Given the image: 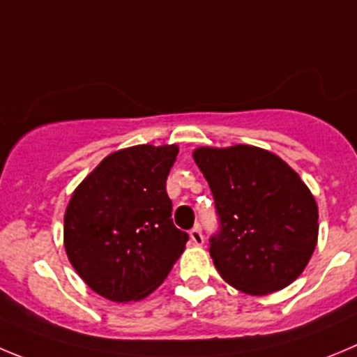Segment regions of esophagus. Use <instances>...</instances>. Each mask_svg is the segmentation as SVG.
<instances>
[{
  "mask_svg": "<svg viewBox=\"0 0 357 357\" xmlns=\"http://www.w3.org/2000/svg\"><path fill=\"white\" fill-rule=\"evenodd\" d=\"M190 241L194 243V245H197V246H201L202 243H204V236H202L201 229L195 227V229H192V231H190Z\"/></svg>",
  "mask_w": 357,
  "mask_h": 357,
  "instance_id": "esophagus-1",
  "label": "esophagus"
}]
</instances>
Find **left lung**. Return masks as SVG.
<instances>
[{"label":"left lung","instance_id":"left-lung-1","mask_svg":"<svg viewBox=\"0 0 357 357\" xmlns=\"http://www.w3.org/2000/svg\"><path fill=\"white\" fill-rule=\"evenodd\" d=\"M194 160L220 215L209 255L238 291L266 296L291 285L308 264L319 238L314 195L287 162L268 149L201 146Z\"/></svg>","mask_w":357,"mask_h":357}]
</instances>
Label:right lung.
<instances>
[{"label": "right lung", "instance_id": "right-lung-1", "mask_svg": "<svg viewBox=\"0 0 357 357\" xmlns=\"http://www.w3.org/2000/svg\"><path fill=\"white\" fill-rule=\"evenodd\" d=\"M176 144L118 149L73 190L63 243L91 291L116 303L144 299L176 264L188 234L174 227L165 190Z\"/></svg>", "mask_w": 357, "mask_h": 357}]
</instances>
